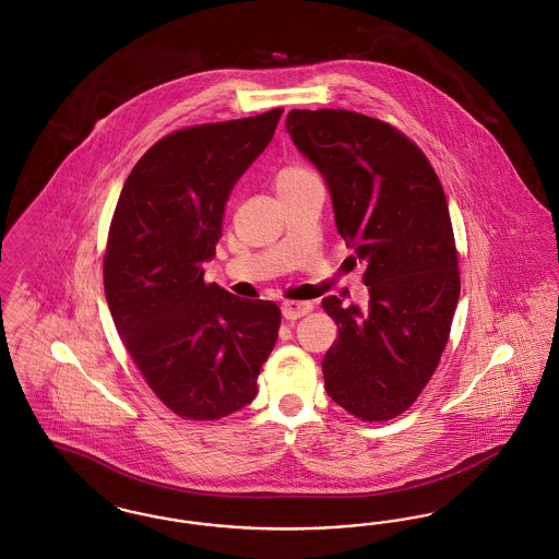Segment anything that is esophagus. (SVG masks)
<instances>
[{"label":"esophagus","instance_id":"34e87169","mask_svg":"<svg viewBox=\"0 0 559 559\" xmlns=\"http://www.w3.org/2000/svg\"><path fill=\"white\" fill-rule=\"evenodd\" d=\"M314 306L310 301H285L283 304V317L287 320H297L310 314Z\"/></svg>","mask_w":559,"mask_h":559}]
</instances>
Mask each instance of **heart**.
<instances>
[{
    "label": "heart",
    "mask_w": 559,
    "mask_h": 559,
    "mask_svg": "<svg viewBox=\"0 0 559 559\" xmlns=\"http://www.w3.org/2000/svg\"><path fill=\"white\" fill-rule=\"evenodd\" d=\"M310 180H317V174L310 167L292 163V165H285L276 171L274 187H276V190H285V188L297 187V185H304V182H310Z\"/></svg>",
    "instance_id": "heart-1"
}]
</instances>
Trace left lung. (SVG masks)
<instances>
[{
    "label": "left lung",
    "mask_w": 559,
    "mask_h": 559,
    "mask_svg": "<svg viewBox=\"0 0 559 559\" xmlns=\"http://www.w3.org/2000/svg\"><path fill=\"white\" fill-rule=\"evenodd\" d=\"M285 128L324 176L337 233L367 264L365 310L322 299L337 324L324 390L360 421H390L419 399L451 335L461 276L444 188L424 151L374 117L292 110Z\"/></svg>",
    "instance_id": "8db88e82"
}]
</instances>
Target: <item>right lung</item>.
<instances>
[{"mask_svg":"<svg viewBox=\"0 0 559 559\" xmlns=\"http://www.w3.org/2000/svg\"><path fill=\"white\" fill-rule=\"evenodd\" d=\"M283 108L163 135L133 165L108 228V310L153 394L188 421L255 399L281 310L205 283L224 207L272 140Z\"/></svg>","mask_w":559,"mask_h":559,"instance_id":"add662e5","label":"right lung"}]
</instances>
